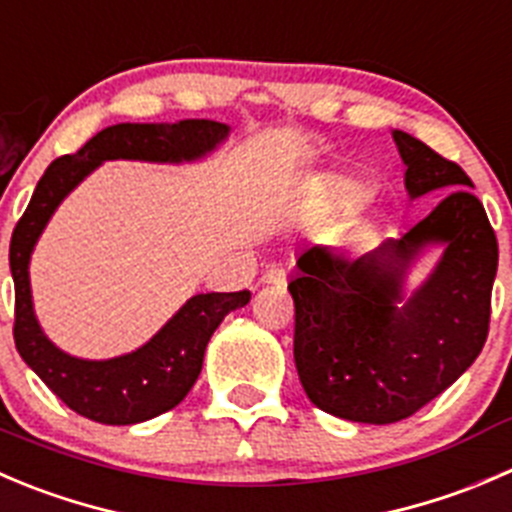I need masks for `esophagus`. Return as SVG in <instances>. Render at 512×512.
Wrapping results in <instances>:
<instances>
[{
  "label": "esophagus",
  "instance_id": "34e87169",
  "mask_svg": "<svg viewBox=\"0 0 512 512\" xmlns=\"http://www.w3.org/2000/svg\"><path fill=\"white\" fill-rule=\"evenodd\" d=\"M262 285H287V275L285 270H280V267H267L265 272H262L260 277Z\"/></svg>",
  "mask_w": 512,
  "mask_h": 512
}]
</instances>
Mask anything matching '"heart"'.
<instances>
[{
	"instance_id": "b5f03b06",
	"label": "heart",
	"mask_w": 512,
	"mask_h": 512,
	"mask_svg": "<svg viewBox=\"0 0 512 512\" xmlns=\"http://www.w3.org/2000/svg\"><path fill=\"white\" fill-rule=\"evenodd\" d=\"M332 192H335V195L340 197V200H345V202H355L357 200V190L352 185H345V182H340V185L332 187Z\"/></svg>"
}]
</instances>
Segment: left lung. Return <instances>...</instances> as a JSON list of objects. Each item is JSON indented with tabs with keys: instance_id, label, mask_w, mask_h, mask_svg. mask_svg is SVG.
I'll list each match as a JSON object with an SVG mask.
<instances>
[{
	"instance_id": "obj_1",
	"label": "left lung",
	"mask_w": 512,
	"mask_h": 512,
	"mask_svg": "<svg viewBox=\"0 0 512 512\" xmlns=\"http://www.w3.org/2000/svg\"><path fill=\"white\" fill-rule=\"evenodd\" d=\"M410 197L443 190L400 240L347 260L307 247L287 290L295 302V365L307 398L335 418L388 425L450 388L480 355L490 327L498 237L463 167L395 130ZM446 252L402 302V275L425 244Z\"/></svg>"
}]
</instances>
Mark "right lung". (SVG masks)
<instances>
[{"instance_id": "1", "label": "right lung", "mask_w": 512, "mask_h": 512, "mask_svg": "<svg viewBox=\"0 0 512 512\" xmlns=\"http://www.w3.org/2000/svg\"><path fill=\"white\" fill-rule=\"evenodd\" d=\"M227 137V124H114L74 155L57 157L37 182L9 242L14 277V342L19 355L67 408L94 423L135 425L185 400L202 370L207 342L227 312L250 302V290L207 292L187 305L147 345L114 360H79L57 350L39 330L29 292V255L64 195L104 160H197Z\"/></svg>"}]
</instances>
